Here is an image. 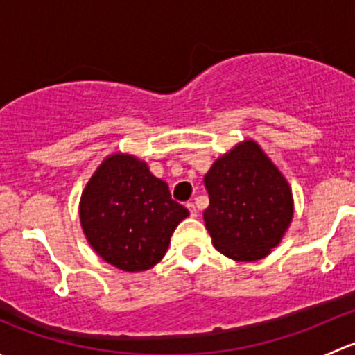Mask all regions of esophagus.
Listing matches in <instances>:
<instances>
[{"label": "esophagus", "mask_w": 355, "mask_h": 355, "mask_svg": "<svg viewBox=\"0 0 355 355\" xmlns=\"http://www.w3.org/2000/svg\"><path fill=\"white\" fill-rule=\"evenodd\" d=\"M185 206H187L189 213H191V216H192V218L198 216V207H196V204H194V202H187V204H185Z\"/></svg>", "instance_id": "1"}]
</instances>
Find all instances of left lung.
Returning a JSON list of instances; mask_svg holds the SVG:
<instances>
[{"instance_id":"8db88e82","label":"left lung","mask_w":355,"mask_h":355,"mask_svg":"<svg viewBox=\"0 0 355 355\" xmlns=\"http://www.w3.org/2000/svg\"><path fill=\"white\" fill-rule=\"evenodd\" d=\"M209 206L202 218L213 245L234 261L266 257L293 218L287 178L254 139L239 142L204 177Z\"/></svg>"}]
</instances>
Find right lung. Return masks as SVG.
I'll return each instance as SVG.
<instances>
[{
  "label": "right lung",
  "instance_id": "add662e5",
  "mask_svg": "<svg viewBox=\"0 0 355 355\" xmlns=\"http://www.w3.org/2000/svg\"><path fill=\"white\" fill-rule=\"evenodd\" d=\"M89 245L111 266L128 273L151 270L189 211L171 199L166 182L128 153H111L96 168L78 202Z\"/></svg>",
  "mask_w": 355,
  "mask_h": 355
}]
</instances>
